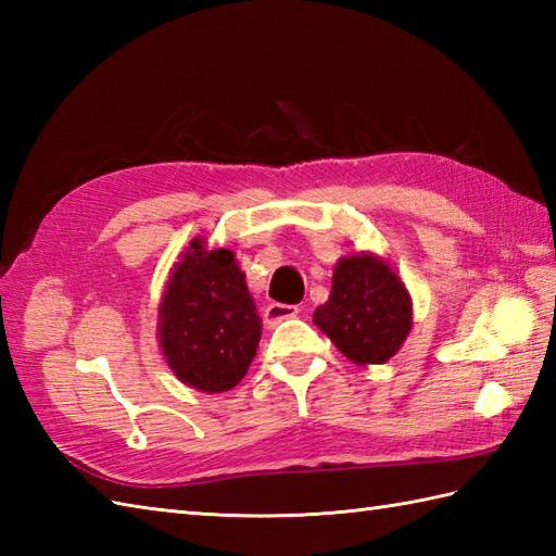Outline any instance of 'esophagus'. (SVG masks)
Returning <instances> with one entry per match:
<instances>
[{
  "label": "esophagus",
  "instance_id": "34e87169",
  "mask_svg": "<svg viewBox=\"0 0 556 556\" xmlns=\"http://www.w3.org/2000/svg\"><path fill=\"white\" fill-rule=\"evenodd\" d=\"M296 315H299V305L269 303L263 313V320L267 327H277L279 323H285V320H289V317H296Z\"/></svg>",
  "mask_w": 556,
  "mask_h": 556
}]
</instances>
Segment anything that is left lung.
<instances>
[{"instance_id":"obj_1","label":"left lung","mask_w":556,"mask_h":556,"mask_svg":"<svg viewBox=\"0 0 556 556\" xmlns=\"http://www.w3.org/2000/svg\"><path fill=\"white\" fill-rule=\"evenodd\" d=\"M313 323L349 361L380 365L406 341L413 327V303L387 260L356 253L337 263L332 293L315 311Z\"/></svg>"}]
</instances>
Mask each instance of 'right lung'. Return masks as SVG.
<instances>
[{
	"label": "right lung",
	"mask_w": 556,
	"mask_h": 556,
	"mask_svg": "<svg viewBox=\"0 0 556 556\" xmlns=\"http://www.w3.org/2000/svg\"><path fill=\"white\" fill-rule=\"evenodd\" d=\"M157 334L174 375L198 392H229L243 380L263 334L245 275L227 248L203 239L174 265L164 287Z\"/></svg>",
	"instance_id": "1"
}]
</instances>
